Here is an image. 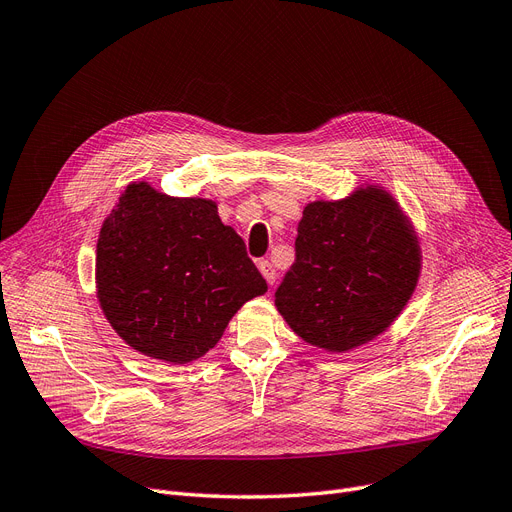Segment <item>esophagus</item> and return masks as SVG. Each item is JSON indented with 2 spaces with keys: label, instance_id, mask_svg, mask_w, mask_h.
Returning a JSON list of instances; mask_svg holds the SVG:
<instances>
[{
  "label": "esophagus",
  "instance_id": "esophagus-1",
  "mask_svg": "<svg viewBox=\"0 0 512 512\" xmlns=\"http://www.w3.org/2000/svg\"><path fill=\"white\" fill-rule=\"evenodd\" d=\"M257 268H259V272L263 274V278L268 280V285H274V282H276V270H274L272 263H270L268 259H261V261L257 263Z\"/></svg>",
  "mask_w": 512,
  "mask_h": 512
}]
</instances>
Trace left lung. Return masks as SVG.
I'll list each match as a JSON object with an SVG mask.
<instances>
[{
  "mask_svg": "<svg viewBox=\"0 0 512 512\" xmlns=\"http://www.w3.org/2000/svg\"><path fill=\"white\" fill-rule=\"evenodd\" d=\"M420 270V240L399 202L377 185L358 187L304 208L274 304L310 346L348 352L394 323Z\"/></svg>",
  "mask_w": 512,
  "mask_h": 512,
  "instance_id": "8db88e82",
  "label": "left lung"
}]
</instances>
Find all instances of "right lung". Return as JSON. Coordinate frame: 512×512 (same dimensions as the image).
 <instances>
[{
    "label": "right lung",
    "mask_w": 512,
    "mask_h": 512,
    "mask_svg": "<svg viewBox=\"0 0 512 512\" xmlns=\"http://www.w3.org/2000/svg\"><path fill=\"white\" fill-rule=\"evenodd\" d=\"M268 291L234 227L206 198L130 183L103 221L97 297L124 342L173 365L215 348L232 316Z\"/></svg>",
    "instance_id": "right-lung-1"
}]
</instances>
